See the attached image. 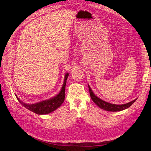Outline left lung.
<instances>
[{
	"label": "left lung",
	"instance_id": "left-lung-1",
	"mask_svg": "<svg viewBox=\"0 0 151 151\" xmlns=\"http://www.w3.org/2000/svg\"><path fill=\"white\" fill-rule=\"evenodd\" d=\"M88 89H89V92H90V97H91L92 100H93V101L94 103L99 106L100 108L108 111H122V110H124L126 108H129V106H131L132 104L135 102V101L137 100L135 99L134 100H132L129 103L125 104H122V105H116V104H112L110 103H108L107 101H105L104 100H102L101 99H100V98L97 97L92 92V90L90 88V87L89 86V85H88Z\"/></svg>",
	"mask_w": 151,
	"mask_h": 151
}]
</instances>
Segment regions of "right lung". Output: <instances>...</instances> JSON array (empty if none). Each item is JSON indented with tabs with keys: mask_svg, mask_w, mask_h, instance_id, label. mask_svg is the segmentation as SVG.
<instances>
[{
	"mask_svg": "<svg viewBox=\"0 0 151 151\" xmlns=\"http://www.w3.org/2000/svg\"><path fill=\"white\" fill-rule=\"evenodd\" d=\"M69 74V73H66L65 74L64 83L61 91H60V92L57 95L55 96L54 97L50 99L41 101L38 102V103H36L34 104H27L20 100V99L18 98L17 95H15L16 97L24 107L26 108L27 109L34 112L36 114H46L50 113L56 110L57 108H58L62 105V104L64 101L66 80L68 79Z\"/></svg>",
	"mask_w": 151,
	"mask_h": 151,
	"instance_id": "1",
	"label": "right lung"
}]
</instances>
